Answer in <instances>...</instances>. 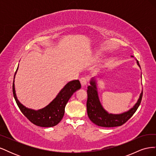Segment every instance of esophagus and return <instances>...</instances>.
<instances>
[{
	"label": "esophagus",
	"mask_w": 156,
	"mask_h": 156,
	"mask_svg": "<svg viewBox=\"0 0 156 156\" xmlns=\"http://www.w3.org/2000/svg\"><path fill=\"white\" fill-rule=\"evenodd\" d=\"M80 83H81L82 87H85L87 85V79L86 78L83 77V78L80 79Z\"/></svg>",
	"instance_id": "obj_1"
}]
</instances>
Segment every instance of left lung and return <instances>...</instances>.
<instances>
[{"mask_svg": "<svg viewBox=\"0 0 156 156\" xmlns=\"http://www.w3.org/2000/svg\"><path fill=\"white\" fill-rule=\"evenodd\" d=\"M131 56L133 57V56ZM136 64L139 68H140L138 60H136ZM87 114L90 120L98 126L111 127L122 126L133 115L140 105L143 97V90L140 94L138 100L134 106L131 107L129 110L120 113V114L109 113L103 107L99 99L97 81L95 77L92 78L90 81V85L88 87L87 89Z\"/></svg>", "mask_w": 156, "mask_h": 156, "instance_id": "obj_1", "label": "left lung"}]
</instances>
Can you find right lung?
Segmentation results:
<instances>
[{"mask_svg":"<svg viewBox=\"0 0 156 156\" xmlns=\"http://www.w3.org/2000/svg\"><path fill=\"white\" fill-rule=\"evenodd\" d=\"M18 67L14 75V79ZM14 79L13 83V94L20 109L32 123L44 127H53L59 123L64 116L65 107L69 98L74 92L81 87L79 80L70 81L66 84L49 104L40 109L34 110L26 107L18 100L16 94Z\"/></svg>","mask_w":156,"mask_h":156,"instance_id":"add662e5","label":"right lung"}]
</instances>
